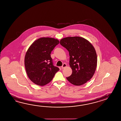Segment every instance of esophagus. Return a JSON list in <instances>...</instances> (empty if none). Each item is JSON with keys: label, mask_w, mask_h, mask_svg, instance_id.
<instances>
[{"label": "esophagus", "mask_w": 121, "mask_h": 121, "mask_svg": "<svg viewBox=\"0 0 121 121\" xmlns=\"http://www.w3.org/2000/svg\"><path fill=\"white\" fill-rule=\"evenodd\" d=\"M67 65H66L65 63H64V64H63V65L61 66V68L63 69V68H64L67 67Z\"/></svg>", "instance_id": "34e87169"}]
</instances>
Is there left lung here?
Segmentation results:
<instances>
[{"instance_id": "obj_1", "label": "left lung", "mask_w": 121, "mask_h": 121, "mask_svg": "<svg viewBox=\"0 0 121 121\" xmlns=\"http://www.w3.org/2000/svg\"><path fill=\"white\" fill-rule=\"evenodd\" d=\"M60 44L68 51L69 65L72 73L66 78L76 86L82 85L92 78L97 65V56L93 45L87 39L80 37H69L60 40Z\"/></svg>"}]
</instances>
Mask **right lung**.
Masks as SVG:
<instances>
[{"label":"right lung","mask_w":121,"mask_h":121,"mask_svg":"<svg viewBox=\"0 0 121 121\" xmlns=\"http://www.w3.org/2000/svg\"><path fill=\"white\" fill-rule=\"evenodd\" d=\"M57 39L42 37L36 40L28 48L24 65L28 78L38 85L43 86L51 82L59 68L54 66L51 52L59 44Z\"/></svg>","instance_id":"obj_1"}]
</instances>
